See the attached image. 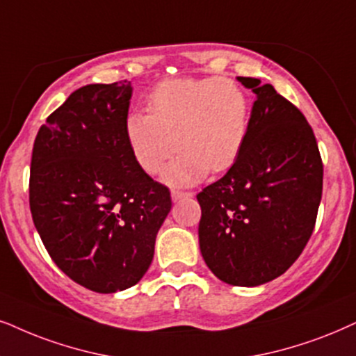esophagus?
Instances as JSON below:
<instances>
[{
	"mask_svg": "<svg viewBox=\"0 0 356 356\" xmlns=\"http://www.w3.org/2000/svg\"><path fill=\"white\" fill-rule=\"evenodd\" d=\"M170 197H172L174 202H179L182 199H188V197H192L191 192H181V191H172L170 192Z\"/></svg>",
	"mask_w": 356,
	"mask_h": 356,
	"instance_id": "1",
	"label": "esophagus"
}]
</instances>
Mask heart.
<instances>
[{
  "label": "heart",
  "mask_w": 356,
  "mask_h": 356,
  "mask_svg": "<svg viewBox=\"0 0 356 356\" xmlns=\"http://www.w3.org/2000/svg\"><path fill=\"white\" fill-rule=\"evenodd\" d=\"M147 113L126 115V143L146 174L159 172L179 147L163 174L172 186L199 182L210 169H230L248 141L250 98L230 79L164 80L147 97Z\"/></svg>",
  "instance_id": "heart-1"
}]
</instances>
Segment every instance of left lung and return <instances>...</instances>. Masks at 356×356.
<instances>
[{
  "instance_id": "1",
  "label": "left lung",
  "mask_w": 356,
  "mask_h": 356,
  "mask_svg": "<svg viewBox=\"0 0 356 356\" xmlns=\"http://www.w3.org/2000/svg\"><path fill=\"white\" fill-rule=\"evenodd\" d=\"M250 134L228 172L199 195V245L220 281L254 287L292 266L307 245L322 199L323 165L304 115L259 79Z\"/></svg>"
}]
</instances>
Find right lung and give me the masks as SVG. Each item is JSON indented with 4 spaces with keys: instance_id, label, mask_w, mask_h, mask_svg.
I'll list each match as a JSON object with an SVG mask.
<instances>
[{
    "instance_id": "right-lung-1",
    "label": "right lung",
    "mask_w": 356,
    "mask_h": 356,
    "mask_svg": "<svg viewBox=\"0 0 356 356\" xmlns=\"http://www.w3.org/2000/svg\"><path fill=\"white\" fill-rule=\"evenodd\" d=\"M131 82L75 90L40 126L31 159L33 222L54 263L100 294L136 284L172 202L124 136Z\"/></svg>"
}]
</instances>
